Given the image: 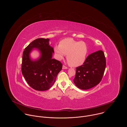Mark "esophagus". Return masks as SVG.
I'll use <instances>...</instances> for the list:
<instances>
[{
  "instance_id": "1",
  "label": "esophagus",
  "mask_w": 127,
  "mask_h": 127,
  "mask_svg": "<svg viewBox=\"0 0 127 127\" xmlns=\"http://www.w3.org/2000/svg\"><path fill=\"white\" fill-rule=\"evenodd\" d=\"M67 68H68L67 67L65 66V65H63V67H62V69H67Z\"/></svg>"
}]
</instances>
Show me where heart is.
I'll return each instance as SVG.
<instances>
[{
    "mask_svg": "<svg viewBox=\"0 0 127 127\" xmlns=\"http://www.w3.org/2000/svg\"><path fill=\"white\" fill-rule=\"evenodd\" d=\"M54 49L58 60L63 59L65 55H67L69 64L73 67L82 65L87 54V47L84 42L77 41L72 38L61 40L59 45H56Z\"/></svg>",
    "mask_w": 127,
    "mask_h": 127,
    "instance_id": "b5f03b06",
    "label": "heart"
}]
</instances>
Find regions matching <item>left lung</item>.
I'll return each mask as SVG.
<instances>
[{
	"label": "left lung",
	"mask_w": 127,
	"mask_h": 127,
	"mask_svg": "<svg viewBox=\"0 0 127 127\" xmlns=\"http://www.w3.org/2000/svg\"><path fill=\"white\" fill-rule=\"evenodd\" d=\"M106 66L104 53L94 52L86 58L83 65L76 68L73 81L79 88L86 90L97 85L101 80Z\"/></svg>",
	"instance_id": "8db88e82"
}]
</instances>
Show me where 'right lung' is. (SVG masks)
<instances>
[{"instance_id": "1", "label": "right lung", "mask_w": 127, "mask_h": 127, "mask_svg": "<svg viewBox=\"0 0 127 127\" xmlns=\"http://www.w3.org/2000/svg\"><path fill=\"white\" fill-rule=\"evenodd\" d=\"M49 42V39H35L25 49L23 54L22 74L29 85L38 91H45L52 87L62 68L59 61L52 59L54 51ZM34 48H38L41 53L39 58L35 61L29 56Z\"/></svg>"}]
</instances>
